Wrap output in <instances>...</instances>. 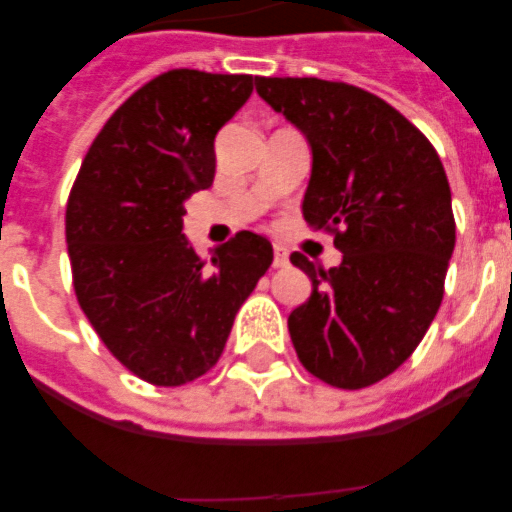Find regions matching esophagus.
Listing matches in <instances>:
<instances>
[{"mask_svg":"<svg viewBox=\"0 0 512 512\" xmlns=\"http://www.w3.org/2000/svg\"><path fill=\"white\" fill-rule=\"evenodd\" d=\"M273 265H276V268H284V265H289L287 249H281V247L273 249Z\"/></svg>","mask_w":512,"mask_h":512,"instance_id":"esophagus-1","label":"esophagus"}]
</instances>
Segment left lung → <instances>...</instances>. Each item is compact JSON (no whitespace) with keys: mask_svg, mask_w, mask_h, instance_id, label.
I'll return each mask as SVG.
<instances>
[{"mask_svg":"<svg viewBox=\"0 0 512 512\" xmlns=\"http://www.w3.org/2000/svg\"><path fill=\"white\" fill-rule=\"evenodd\" d=\"M257 95L305 132L313 172L305 223L335 236L337 268L300 252L313 292L289 313L300 364L332 388L361 390L420 345L444 300L454 252L452 191L436 148L372 92L316 76H257Z\"/></svg>","mask_w":512,"mask_h":512,"instance_id":"8db88e82","label":"left lung"}]
</instances>
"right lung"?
<instances>
[{"mask_svg": "<svg viewBox=\"0 0 512 512\" xmlns=\"http://www.w3.org/2000/svg\"><path fill=\"white\" fill-rule=\"evenodd\" d=\"M252 82L196 68L154 76L103 124L68 193L76 300L111 356L159 388L217 364L273 263L271 241L252 231L209 257L183 236L185 199L215 180V135Z\"/></svg>", "mask_w": 512, "mask_h": 512, "instance_id": "add662e5", "label": "right lung"}]
</instances>
